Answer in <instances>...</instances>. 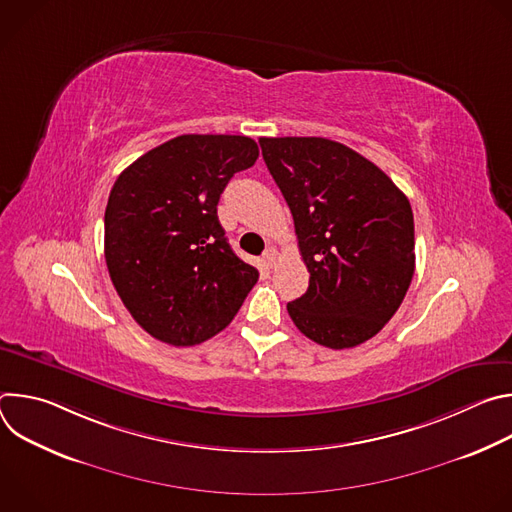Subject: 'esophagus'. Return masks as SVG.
Listing matches in <instances>:
<instances>
[{"mask_svg":"<svg viewBox=\"0 0 512 512\" xmlns=\"http://www.w3.org/2000/svg\"><path fill=\"white\" fill-rule=\"evenodd\" d=\"M261 261H263V265L267 267V269H271L273 265H275V261H277V251L273 249V247H269V249H265V253H263V257H261Z\"/></svg>","mask_w":512,"mask_h":512,"instance_id":"1","label":"esophagus"}]
</instances>
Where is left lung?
I'll use <instances>...</instances> for the list:
<instances>
[{
	"label": "left lung",
	"instance_id": "1",
	"mask_svg": "<svg viewBox=\"0 0 512 512\" xmlns=\"http://www.w3.org/2000/svg\"><path fill=\"white\" fill-rule=\"evenodd\" d=\"M263 160L294 216L308 291L287 312L310 340L342 350L399 310L415 271L407 196L367 158L324 137H261Z\"/></svg>",
	"mask_w": 512,
	"mask_h": 512
}]
</instances>
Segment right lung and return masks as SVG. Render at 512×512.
Masks as SVG:
<instances>
[{
	"label": "right lung",
	"mask_w": 512,
	"mask_h": 512,
	"mask_svg": "<svg viewBox=\"0 0 512 512\" xmlns=\"http://www.w3.org/2000/svg\"><path fill=\"white\" fill-rule=\"evenodd\" d=\"M245 135H178L115 180L105 208V261L133 320L172 346L225 330L259 271L239 259L218 223L229 180L255 164Z\"/></svg>",
	"instance_id": "right-lung-1"
}]
</instances>
